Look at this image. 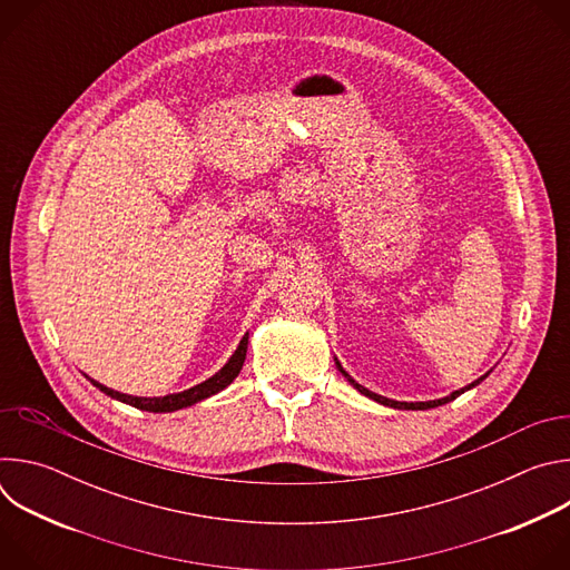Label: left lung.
<instances>
[{
	"instance_id": "8db88e82",
	"label": "left lung",
	"mask_w": 570,
	"mask_h": 570,
	"mask_svg": "<svg viewBox=\"0 0 570 570\" xmlns=\"http://www.w3.org/2000/svg\"><path fill=\"white\" fill-rule=\"evenodd\" d=\"M336 361V367L341 370V374L361 392V394H365V396H370V399H374L376 403H383V405H387V409H396V411H429V409H438V405H444V403H449V401H453V399H458L460 394H464L466 390H471V387H475L478 383H482L487 376H490V372H484L480 379H475V381H471L469 385H464V387H460V390H455V392H451V394H446V396H442V399H433V401H394V399H387V396H381V394H376V392H372V390H367V387H363L361 383H356L345 370H343V365H341V361L338 358H334Z\"/></svg>"
}]
</instances>
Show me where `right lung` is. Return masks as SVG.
I'll return each mask as SVG.
<instances>
[{"instance_id": "add662e5", "label": "right lung", "mask_w": 570, "mask_h": 570, "mask_svg": "<svg viewBox=\"0 0 570 570\" xmlns=\"http://www.w3.org/2000/svg\"><path fill=\"white\" fill-rule=\"evenodd\" d=\"M246 352H248V334L240 338L238 347L234 350V354L229 356V361L214 374L209 376L207 381L189 387V390H183V392H174V394H165V396H135V394H124V392H117L95 379H90L86 374V379H90V383L95 387H99L104 394L121 401V403H128L132 405V409H139V411H146V413H176L180 409H189V405L203 401V399H209L212 394H218L220 390H225L240 372L243 367V361H246Z\"/></svg>"}]
</instances>
